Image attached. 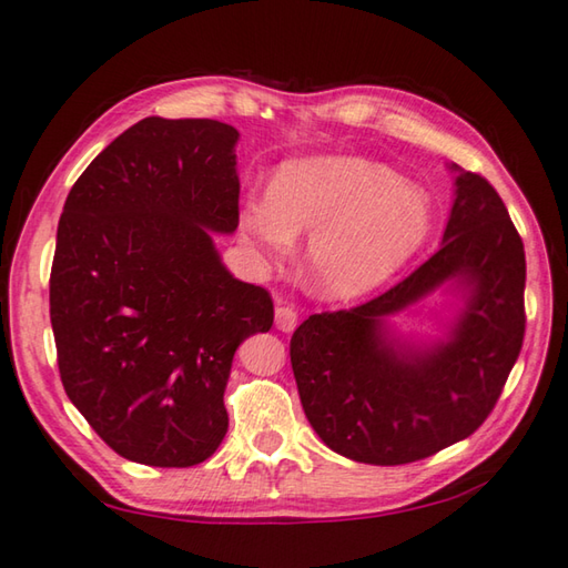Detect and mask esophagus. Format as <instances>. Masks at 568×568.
I'll use <instances>...</instances> for the list:
<instances>
[{
    "mask_svg": "<svg viewBox=\"0 0 568 568\" xmlns=\"http://www.w3.org/2000/svg\"><path fill=\"white\" fill-rule=\"evenodd\" d=\"M275 327L283 329V333H293L297 327V311L293 305L281 303L275 307Z\"/></svg>",
    "mask_w": 568,
    "mask_h": 568,
    "instance_id": "esophagus-1",
    "label": "esophagus"
}]
</instances>
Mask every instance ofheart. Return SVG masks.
Wrapping results in <instances>:
<instances>
[{
    "mask_svg": "<svg viewBox=\"0 0 568 568\" xmlns=\"http://www.w3.org/2000/svg\"><path fill=\"white\" fill-rule=\"evenodd\" d=\"M241 235L263 265H281L307 243V275L317 293L353 297L399 271L432 229L425 191L383 163L359 156L293 161L277 171L271 195L248 199Z\"/></svg>",
    "mask_w": 568,
    "mask_h": 568,
    "instance_id": "1",
    "label": "heart"
}]
</instances>
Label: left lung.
<instances>
[{
  "mask_svg": "<svg viewBox=\"0 0 568 568\" xmlns=\"http://www.w3.org/2000/svg\"><path fill=\"white\" fill-rule=\"evenodd\" d=\"M457 169V166H455ZM455 280L468 303L453 337L409 351L384 317ZM527 257L494 185L459 171L442 248L405 281L349 311L311 315L291 339L305 417L347 459L395 467L469 437L497 405L521 353Z\"/></svg>",
  "mask_w": 568,
  "mask_h": 568,
  "instance_id": "left-lung-1",
  "label": "left lung"
}]
</instances>
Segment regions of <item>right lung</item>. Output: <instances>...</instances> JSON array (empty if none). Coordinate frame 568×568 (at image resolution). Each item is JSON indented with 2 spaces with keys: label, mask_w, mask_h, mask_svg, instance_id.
<instances>
[{
  "label": "right lung",
  "mask_w": 568,
  "mask_h": 568,
  "mask_svg": "<svg viewBox=\"0 0 568 568\" xmlns=\"http://www.w3.org/2000/svg\"><path fill=\"white\" fill-rule=\"evenodd\" d=\"M239 131L149 116L113 139L67 195L49 277L61 385L131 462L193 467L229 432L239 345L273 297L225 271L211 231L239 229Z\"/></svg>",
  "instance_id": "obj_1"
}]
</instances>
